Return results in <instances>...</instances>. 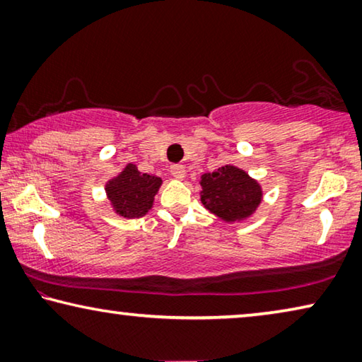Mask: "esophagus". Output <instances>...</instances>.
<instances>
[{"instance_id": "1", "label": "esophagus", "mask_w": 362, "mask_h": 362, "mask_svg": "<svg viewBox=\"0 0 362 362\" xmlns=\"http://www.w3.org/2000/svg\"><path fill=\"white\" fill-rule=\"evenodd\" d=\"M170 174L172 177H175V179H183V177H185V167L182 164L170 165Z\"/></svg>"}]
</instances>
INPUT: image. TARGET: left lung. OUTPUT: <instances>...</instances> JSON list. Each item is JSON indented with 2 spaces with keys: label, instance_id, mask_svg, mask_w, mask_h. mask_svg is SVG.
<instances>
[{
  "label": "left lung",
  "instance_id": "1",
  "mask_svg": "<svg viewBox=\"0 0 362 362\" xmlns=\"http://www.w3.org/2000/svg\"><path fill=\"white\" fill-rule=\"evenodd\" d=\"M199 185L203 206L226 223L247 219L262 203L260 183L230 164L203 174Z\"/></svg>",
  "mask_w": 362,
  "mask_h": 362
}]
</instances>
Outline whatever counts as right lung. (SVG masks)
Instances as JSON below:
<instances>
[{"mask_svg": "<svg viewBox=\"0 0 362 362\" xmlns=\"http://www.w3.org/2000/svg\"><path fill=\"white\" fill-rule=\"evenodd\" d=\"M160 177L141 174L134 164H128L105 185L107 198L113 211L123 218H141L153 208L154 197L159 192Z\"/></svg>", "mask_w": 362, "mask_h": 362, "instance_id": "1", "label": "right lung"}]
</instances>
